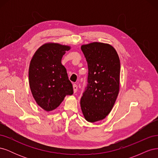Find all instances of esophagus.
<instances>
[{"label": "esophagus", "mask_w": 158, "mask_h": 158, "mask_svg": "<svg viewBox=\"0 0 158 158\" xmlns=\"http://www.w3.org/2000/svg\"><path fill=\"white\" fill-rule=\"evenodd\" d=\"M73 89H74V93H76V92H77V90H78V85H76V84H73Z\"/></svg>", "instance_id": "obj_1"}]
</instances>
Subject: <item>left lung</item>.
Masks as SVG:
<instances>
[{"label":"left lung","instance_id":"1","mask_svg":"<svg viewBox=\"0 0 158 158\" xmlns=\"http://www.w3.org/2000/svg\"><path fill=\"white\" fill-rule=\"evenodd\" d=\"M88 66V84L80 100L85 120H103L111 112L118 96L120 60L116 50L107 44L94 42L81 47Z\"/></svg>","mask_w":158,"mask_h":158}]
</instances>
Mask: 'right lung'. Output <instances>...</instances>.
Instances as JSON below:
<instances>
[{
	"label": "right lung",
	"instance_id": "obj_1",
	"mask_svg": "<svg viewBox=\"0 0 158 158\" xmlns=\"http://www.w3.org/2000/svg\"><path fill=\"white\" fill-rule=\"evenodd\" d=\"M70 47L49 43L33 55L29 68L31 94L38 106L47 111L54 110L66 95L73 94V84L61 59Z\"/></svg>",
	"mask_w": 158,
	"mask_h": 158
}]
</instances>
